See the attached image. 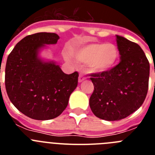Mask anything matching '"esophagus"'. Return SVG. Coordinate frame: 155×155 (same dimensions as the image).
<instances>
[{
  "label": "esophagus",
  "mask_w": 155,
  "mask_h": 155,
  "mask_svg": "<svg viewBox=\"0 0 155 155\" xmlns=\"http://www.w3.org/2000/svg\"><path fill=\"white\" fill-rule=\"evenodd\" d=\"M84 79H85V78L84 77V75L80 74V75H79V77H78V82H79V83H81V82L83 81Z\"/></svg>",
  "instance_id": "esophagus-1"
}]
</instances>
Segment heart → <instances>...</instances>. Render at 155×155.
Returning <instances> with one entry per match:
<instances>
[{
	"label": "heart",
	"instance_id": "obj_1",
	"mask_svg": "<svg viewBox=\"0 0 155 155\" xmlns=\"http://www.w3.org/2000/svg\"><path fill=\"white\" fill-rule=\"evenodd\" d=\"M78 61L87 64L92 72L107 73L116 67L120 59L118 47L113 43L91 42L74 51Z\"/></svg>",
	"mask_w": 155,
	"mask_h": 155
}]
</instances>
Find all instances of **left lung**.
I'll return each instance as SVG.
<instances>
[{
  "label": "left lung",
  "mask_w": 155,
  "mask_h": 155,
  "mask_svg": "<svg viewBox=\"0 0 155 155\" xmlns=\"http://www.w3.org/2000/svg\"><path fill=\"white\" fill-rule=\"evenodd\" d=\"M120 62L107 73L92 74L89 105L94 115L118 121L137 110L148 90L150 64L138 44L116 35Z\"/></svg>",
  "instance_id": "1"
}]
</instances>
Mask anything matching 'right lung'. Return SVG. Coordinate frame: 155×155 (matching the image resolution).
Wrapping results in <instances>:
<instances>
[{"mask_svg":"<svg viewBox=\"0 0 155 155\" xmlns=\"http://www.w3.org/2000/svg\"><path fill=\"white\" fill-rule=\"evenodd\" d=\"M57 34L39 32L23 38L7 60L5 87L9 99L21 113L37 120L59 116L68 106L78 86V73H64L52 60L40 53L56 44Z\"/></svg>","mask_w":155,"mask_h":155,"instance_id":"obj_1","label":"right lung"}]
</instances>
